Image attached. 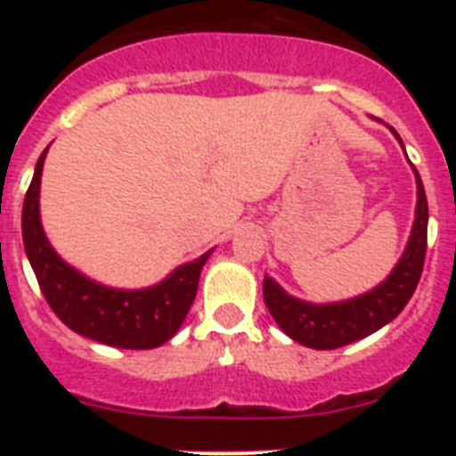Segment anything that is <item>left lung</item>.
Listing matches in <instances>:
<instances>
[{
  "instance_id": "1",
  "label": "left lung",
  "mask_w": 456,
  "mask_h": 456,
  "mask_svg": "<svg viewBox=\"0 0 456 456\" xmlns=\"http://www.w3.org/2000/svg\"><path fill=\"white\" fill-rule=\"evenodd\" d=\"M395 139L400 141V134L390 127ZM404 148V143H402ZM416 219L411 225V235L406 241V248L393 272L368 292L352 297L345 301H333V304H310V301L297 299L285 292L272 276H265L263 297L269 313L276 320V324L288 333L294 342H299L310 349H338L345 345L361 340L370 333L379 331L381 326L393 322L400 315L409 299L413 297L420 281L422 265H425L427 251V196L422 180L418 175L416 167Z\"/></svg>"
}]
</instances>
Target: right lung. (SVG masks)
<instances>
[{
  "mask_svg": "<svg viewBox=\"0 0 456 456\" xmlns=\"http://www.w3.org/2000/svg\"><path fill=\"white\" fill-rule=\"evenodd\" d=\"M47 148L38 157L22 205V240L38 285L56 317L84 338L118 349H155L183 326L199 289L209 248L173 269L164 281L141 289L98 283L68 265L47 240L40 224V175Z\"/></svg>",
  "mask_w": 456,
  "mask_h": 456,
  "instance_id": "obj_1",
  "label": "right lung"
}]
</instances>
